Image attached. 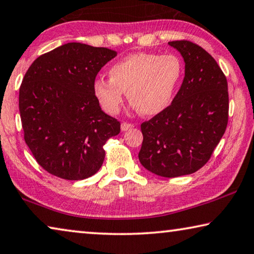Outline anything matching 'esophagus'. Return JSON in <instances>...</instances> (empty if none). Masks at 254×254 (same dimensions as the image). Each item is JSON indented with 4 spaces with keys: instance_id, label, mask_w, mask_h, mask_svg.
Returning <instances> with one entry per match:
<instances>
[{
    "instance_id": "1",
    "label": "esophagus",
    "mask_w": 254,
    "mask_h": 254,
    "mask_svg": "<svg viewBox=\"0 0 254 254\" xmlns=\"http://www.w3.org/2000/svg\"><path fill=\"white\" fill-rule=\"evenodd\" d=\"M134 126L132 123H127V122H123L122 124H121V130L122 131H127V130H131L132 127H133Z\"/></svg>"
}]
</instances>
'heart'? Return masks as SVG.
<instances>
[{
    "label": "heart",
    "instance_id": "heart-1",
    "mask_svg": "<svg viewBox=\"0 0 254 254\" xmlns=\"http://www.w3.org/2000/svg\"><path fill=\"white\" fill-rule=\"evenodd\" d=\"M184 73L182 60L175 54L135 53L113 64L110 80L98 78L94 94L108 114H118L124 92L141 114L154 116L171 105Z\"/></svg>",
    "mask_w": 254,
    "mask_h": 254
}]
</instances>
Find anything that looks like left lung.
Instances as JSON below:
<instances>
[{"instance_id":"1","label":"left lung","mask_w":254,"mask_h":254,"mask_svg":"<svg viewBox=\"0 0 254 254\" xmlns=\"http://www.w3.org/2000/svg\"><path fill=\"white\" fill-rule=\"evenodd\" d=\"M185 62V75L166 110L141 124L139 160L163 178L199 171L210 159L228 123L227 80L215 59L189 40L168 43Z\"/></svg>"}]
</instances>
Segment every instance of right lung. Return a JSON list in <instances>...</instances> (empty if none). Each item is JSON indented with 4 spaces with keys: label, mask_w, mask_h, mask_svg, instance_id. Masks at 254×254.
Here are the masks:
<instances>
[{
    "label": "right lung",
    "mask_w": 254,
    "mask_h": 254,
    "mask_svg": "<svg viewBox=\"0 0 254 254\" xmlns=\"http://www.w3.org/2000/svg\"><path fill=\"white\" fill-rule=\"evenodd\" d=\"M116 56L106 47L67 43L38 56L19 90L23 138L44 170L60 179L90 178L102 167L104 144L121 124L94 94L100 69Z\"/></svg>",
    "instance_id": "right-lung-1"
}]
</instances>
